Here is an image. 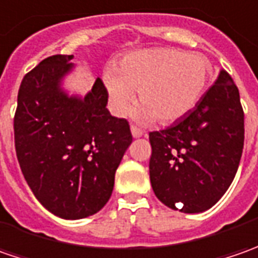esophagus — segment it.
Wrapping results in <instances>:
<instances>
[{
    "instance_id": "1",
    "label": "esophagus",
    "mask_w": 258,
    "mask_h": 258,
    "mask_svg": "<svg viewBox=\"0 0 258 258\" xmlns=\"http://www.w3.org/2000/svg\"><path fill=\"white\" fill-rule=\"evenodd\" d=\"M131 131H132V136H134V138H141V136H144V131L139 129V127H136V126H132Z\"/></svg>"
}]
</instances>
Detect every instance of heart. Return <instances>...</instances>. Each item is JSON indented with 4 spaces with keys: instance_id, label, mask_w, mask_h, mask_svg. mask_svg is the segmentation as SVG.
Returning <instances> with one entry per match:
<instances>
[{
    "instance_id": "obj_1",
    "label": "heart",
    "mask_w": 258,
    "mask_h": 258,
    "mask_svg": "<svg viewBox=\"0 0 258 258\" xmlns=\"http://www.w3.org/2000/svg\"><path fill=\"white\" fill-rule=\"evenodd\" d=\"M213 67L207 57L176 48H145L123 55L103 80L116 114H126L138 90L141 122L172 123L189 113L210 85Z\"/></svg>"
}]
</instances>
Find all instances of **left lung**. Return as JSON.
Here are the masks:
<instances>
[{"instance_id": "obj_1", "label": "left lung", "mask_w": 258, "mask_h": 258, "mask_svg": "<svg viewBox=\"0 0 258 258\" xmlns=\"http://www.w3.org/2000/svg\"><path fill=\"white\" fill-rule=\"evenodd\" d=\"M149 176L166 207L195 214L218 203L237 173L244 146L238 89L225 70L189 113L151 132Z\"/></svg>"}]
</instances>
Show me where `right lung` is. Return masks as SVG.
<instances>
[{"mask_svg": "<svg viewBox=\"0 0 258 258\" xmlns=\"http://www.w3.org/2000/svg\"><path fill=\"white\" fill-rule=\"evenodd\" d=\"M72 58L47 57L24 76L14 141L20 168L40 204L60 218L80 220L109 201L132 134L126 119L106 109L109 94L99 77L85 97L61 89Z\"/></svg>", "mask_w": 258, "mask_h": 258, "instance_id": "1", "label": "right lung"}]
</instances>
